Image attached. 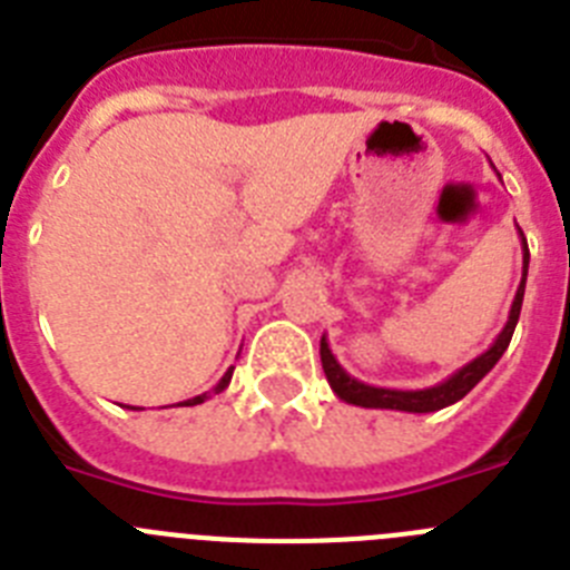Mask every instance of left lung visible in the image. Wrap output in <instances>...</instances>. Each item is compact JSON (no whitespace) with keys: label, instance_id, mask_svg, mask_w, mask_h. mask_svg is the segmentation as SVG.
Returning a JSON list of instances; mask_svg holds the SVG:
<instances>
[{"label":"left lung","instance_id":"left-lung-1","mask_svg":"<svg viewBox=\"0 0 570 570\" xmlns=\"http://www.w3.org/2000/svg\"><path fill=\"white\" fill-rule=\"evenodd\" d=\"M520 230V228H517ZM522 236V230H520ZM528 245L525 236H522V282L520 288H517V296H513L511 314H508L505 328L500 331V336L493 340V345L488 347L485 354H480L476 360H471L468 365H462L456 374H451L448 380L436 382L431 387H416V391H400V387H376L367 385V382H360L356 376H351L345 367L336 362V356L331 354L328 340L322 336L320 340V356H322V371L328 376V385L334 387V394L340 396L342 402L347 405H360V407H387V411H405V414H431V411H440V407L454 405L460 402L462 396L471 391L482 376L491 371L500 356L505 354V347L511 345L513 328H517V322H520V311H522V296H525V279H528Z\"/></svg>","mask_w":570,"mask_h":570}]
</instances>
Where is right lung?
Wrapping results in <instances>:
<instances>
[{
    "label": "right lung",
    "instance_id": "1",
    "mask_svg": "<svg viewBox=\"0 0 570 570\" xmlns=\"http://www.w3.org/2000/svg\"><path fill=\"white\" fill-rule=\"evenodd\" d=\"M230 376H234V367H228V371H225V376H223V380H219V382H216V387H214V391H208V394H199V396H194V400H185L183 405H199V402H205V400H208L210 394H223L225 387H228Z\"/></svg>",
    "mask_w": 570,
    "mask_h": 570
}]
</instances>
